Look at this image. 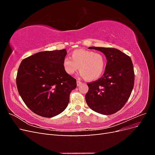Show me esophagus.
Listing matches in <instances>:
<instances>
[{
  "label": "esophagus",
  "mask_w": 155,
  "mask_h": 155,
  "mask_svg": "<svg viewBox=\"0 0 155 155\" xmlns=\"http://www.w3.org/2000/svg\"><path fill=\"white\" fill-rule=\"evenodd\" d=\"M81 83H81V81H80L79 80H77V85H78V86L80 85Z\"/></svg>",
  "instance_id": "34e87169"
}]
</instances>
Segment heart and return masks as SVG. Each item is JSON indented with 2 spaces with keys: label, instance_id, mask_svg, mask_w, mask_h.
Instances as JSON below:
<instances>
[{
  "label": "heart",
  "instance_id": "heart-1",
  "mask_svg": "<svg viewBox=\"0 0 155 155\" xmlns=\"http://www.w3.org/2000/svg\"><path fill=\"white\" fill-rule=\"evenodd\" d=\"M71 58H65L63 60V68L68 74L72 75L79 70L85 80L94 81L105 70L107 59L101 53L76 50L72 53Z\"/></svg>",
  "mask_w": 155,
  "mask_h": 155
}]
</instances>
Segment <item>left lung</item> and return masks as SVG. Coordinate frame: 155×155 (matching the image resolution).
Wrapping results in <instances>:
<instances>
[{"mask_svg":"<svg viewBox=\"0 0 155 155\" xmlns=\"http://www.w3.org/2000/svg\"><path fill=\"white\" fill-rule=\"evenodd\" d=\"M104 53L107 58L102 77L87 83L85 95L88 106L98 113H116L128 101L134 87V72L129 55L114 48L89 47Z\"/></svg>","mask_w":155,"mask_h":155,"instance_id":"obj_1","label":"left lung"}]
</instances>
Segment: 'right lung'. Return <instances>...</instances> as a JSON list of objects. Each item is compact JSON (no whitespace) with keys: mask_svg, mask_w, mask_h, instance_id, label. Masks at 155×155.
Segmentation results:
<instances>
[{"mask_svg":"<svg viewBox=\"0 0 155 155\" xmlns=\"http://www.w3.org/2000/svg\"><path fill=\"white\" fill-rule=\"evenodd\" d=\"M66 50L43 51L22 61L16 84L26 105L35 114L51 118L64 110L76 79L64 71Z\"/></svg>","mask_w":155,"mask_h":155,"instance_id":"obj_1","label":"right lung"}]
</instances>
